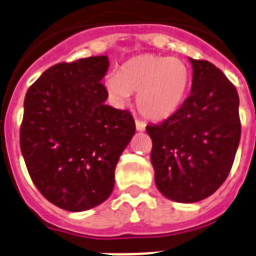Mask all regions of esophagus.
I'll list each match as a JSON object with an SVG mask.
<instances>
[{
    "instance_id": "34e87169",
    "label": "esophagus",
    "mask_w": 256,
    "mask_h": 256,
    "mask_svg": "<svg viewBox=\"0 0 256 256\" xmlns=\"http://www.w3.org/2000/svg\"><path fill=\"white\" fill-rule=\"evenodd\" d=\"M135 124H136V130H140V132H143V130H146V124H144L143 121H140V120H138V118H136Z\"/></svg>"
}]
</instances>
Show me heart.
Masks as SVG:
<instances>
[{"instance_id": "b5f03b06", "label": "heart", "mask_w": 256, "mask_h": 256, "mask_svg": "<svg viewBox=\"0 0 256 256\" xmlns=\"http://www.w3.org/2000/svg\"><path fill=\"white\" fill-rule=\"evenodd\" d=\"M190 84V71L178 58L144 54L130 59L120 72L105 78L109 97L117 105L124 104L130 93L136 94V105L146 118L166 120L180 109Z\"/></svg>"}]
</instances>
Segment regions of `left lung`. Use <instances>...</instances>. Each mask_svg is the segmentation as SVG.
Returning a JSON list of instances; mask_svg holds the SVG:
<instances>
[{"label":"left lung","instance_id":"obj_1","mask_svg":"<svg viewBox=\"0 0 256 256\" xmlns=\"http://www.w3.org/2000/svg\"><path fill=\"white\" fill-rule=\"evenodd\" d=\"M190 96L172 116L147 126L159 192L176 202L212 196L230 174L239 147V96L220 68L189 58Z\"/></svg>","mask_w":256,"mask_h":256}]
</instances>
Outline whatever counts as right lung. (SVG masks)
<instances>
[{
	"label": "right lung",
	"mask_w": 256,
	"mask_h": 256,
	"mask_svg": "<svg viewBox=\"0 0 256 256\" xmlns=\"http://www.w3.org/2000/svg\"><path fill=\"white\" fill-rule=\"evenodd\" d=\"M105 55L58 63L24 100L21 154L34 186L68 212L88 210L110 196L118 158L135 135L128 110L105 105Z\"/></svg>",
	"instance_id": "add662e5"
}]
</instances>
